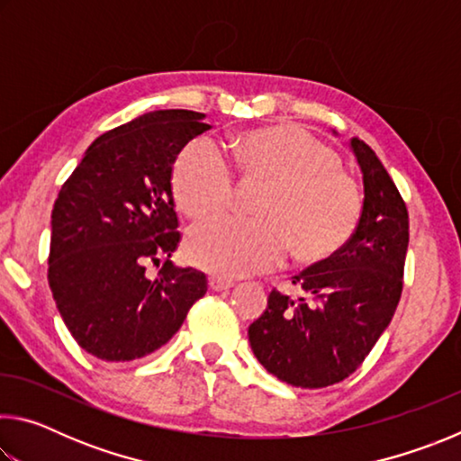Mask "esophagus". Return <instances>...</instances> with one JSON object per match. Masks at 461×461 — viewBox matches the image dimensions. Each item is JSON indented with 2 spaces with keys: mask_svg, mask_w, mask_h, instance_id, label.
Segmentation results:
<instances>
[{
  "mask_svg": "<svg viewBox=\"0 0 461 461\" xmlns=\"http://www.w3.org/2000/svg\"><path fill=\"white\" fill-rule=\"evenodd\" d=\"M233 286V280H228V278H221V276H209V288L212 291H228V288Z\"/></svg>",
  "mask_w": 461,
  "mask_h": 461,
  "instance_id": "1",
  "label": "esophagus"
}]
</instances>
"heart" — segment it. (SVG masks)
<instances>
[{
	"instance_id": "1",
	"label": "heart",
	"mask_w": 461,
	"mask_h": 461,
	"mask_svg": "<svg viewBox=\"0 0 461 461\" xmlns=\"http://www.w3.org/2000/svg\"><path fill=\"white\" fill-rule=\"evenodd\" d=\"M231 146L238 173L267 185L256 203L260 220L212 215L194 223L185 241L194 267L246 276L278 267L291 249L301 262H321L348 244L362 220L364 199L331 146L301 126L249 130ZM173 193L191 217L228 205L233 173L212 140L197 138L183 148L173 168Z\"/></svg>"
}]
</instances>
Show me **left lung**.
Returning a JSON list of instances; mask_svg holds the SVG:
<instances>
[{
  "instance_id": "1",
  "label": "left lung",
  "mask_w": 461,
  "mask_h": 461,
  "mask_svg": "<svg viewBox=\"0 0 461 461\" xmlns=\"http://www.w3.org/2000/svg\"><path fill=\"white\" fill-rule=\"evenodd\" d=\"M352 150L364 175L362 220L331 258L293 278L303 296L272 291L248 327L254 356L299 388L338 384L354 374L393 319L409 246L407 203L376 152L360 138Z\"/></svg>"
}]
</instances>
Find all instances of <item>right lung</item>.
<instances>
[{"label": "right lung", "mask_w": 461, "mask_h": 461, "mask_svg": "<svg viewBox=\"0 0 461 461\" xmlns=\"http://www.w3.org/2000/svg\"><path fill=\"white\" fill-rule=\"evenodd\" d=\"M189 109H160L93 142L54 201L49 285L77 343L105 362H130L165 346L207 278L176 268L181 241L173 165L212 126ZM148 266L159 268L154 279Z\"/></svg>", "instance_id": "right-lung-1"}]
</instances>
